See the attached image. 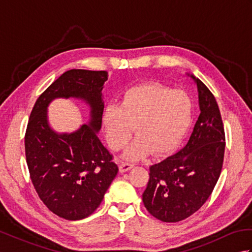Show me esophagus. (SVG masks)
Segmentation results:
<instances>
[{
	"instance_id": "1",
	"label": "esophagus",
	"mask_w": 252,
	"mask_h": 252,
	"mask_svg": "<svg viewBox=\"0 0 252 252\" xmlns=\"http://www.w3.org/2000/svg\"><path fill=\"white\" fill-rule=\"evenodd\" d=\"M134 167V164L132 162H127V161H122L119 165V169H120V172H126V171H129L130 169H132Z\"/></svg>"
}]
</instances>
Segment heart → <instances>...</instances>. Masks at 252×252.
<instances>
[{
  "label": "heart",
  "instance_id": "1",
  "mask_svg": "<svg viewBox=\"0 0 252 252\" xmlns=\"http://www.w3.org/2000/svg\"><path fill=\"white\" fill-rule=\"evenodd\" d=\"M192 103L187 93L159 83L130 89L120 107L108 106L104 111V126L112 149H120L135 126L136 140L126 157L138 159L153 152L156 155L172 151L189 130Z\"/></svg>",
  "mask_w": 252,
  "mask_h": 252
}]
</instances>
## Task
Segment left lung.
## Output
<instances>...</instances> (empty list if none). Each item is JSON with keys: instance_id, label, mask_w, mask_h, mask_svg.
<instances>
[{"instance_id": "1", "label": "left lung", "mask_w": 252, "mask_h": 252, "mask_svg": "<svg viewBox=\"0 0 252 252\" xmlns=\"http://www.w3.org/2000/svg\"><path fill=\"white\" fill-rule=\"evenodd\" d=\"M195 81L201 112L189 141L173 156L149 167L143 194L147 211L167 223L180 222L199 210L222 171L225 132L221 112L210 90L199 79Z\"/></svg>"}]
</instances>
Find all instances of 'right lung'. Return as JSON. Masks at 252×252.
<instances>
[{"mask_svg": "<svg viewBox=\"0 0 252 252\" xmlns=\"http://www.w3.org/2000/svg\"><path fill=\"white\" fill-rule=\"evenodd\" d=\"M107 71L71 69L56 79L32 108L25 134L30 179L40 199L66 220L92 215L118 173V165L96 134L101 127V99ZM80 97L91 106L89 126L57 135L47 125L46 107L56 97Z\"/></svg>", "mask_w": 252, "mask_h": 252, "instance_id": "1", "label": "right lung"}]
</instances>
